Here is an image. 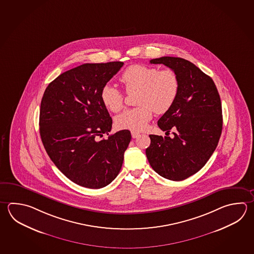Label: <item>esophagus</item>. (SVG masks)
<instances>
[{
    "instance_id": "1",
    "label": "esophagus",
    "mask_w": 254,
    "mask_h": 254,
    "mask_svg": "<svg viewBox=\"0 0 254 254\" xmlns=\"http://www.w3.org/2000/svg\"><path fill=\"white\" fill-rule=\"evenodd\" d=\"M131 134H132L133 138H137L139 135H140V133L136 132V131H131Z\"/></svg>"
}]
</instances>
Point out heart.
Instances as JSON below:
<instances>
[{"mask_svg": "<svg viewBox=\"0 0 254 254\" xmlns=\"http://www.w3.org/2000/svg\"><path fill=\"white\" fill-rule=\"evenodd\" d=\"M120 81L127 93L137 92V108L124 111L116 119V126L122 129L141 130L156 114L171 110L180 91V79L172 69L160 70L158 67L133 64L120 75ZM101 99L103 105L112 112L124 107L125 95L110 84L102 88Z\"/></svg>", "mask_w": 254, "mask_h": 254, "instance_id": "b5f03b06", "label": "heart"}]
</instances>
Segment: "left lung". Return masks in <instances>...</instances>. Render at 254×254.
<instances>
[{
    "mask_svg": "<svg viewBox=\"0 0 254 254\" xmlns=\"http://www.w3.org/2000/svg\"><path fill=\"white\" fill-rule=\"evenodd\" d=\"M150 63L163 64L176 72L180 91L157 122L166 136L150 134L145 153L159 175L180 182L204 167L217 146L223 128L220 96L212 78L188 60L163 57ZM172 129L176 132L170 138Z\"/></svg>",
    "mask_w": 254,
    "mask_h": 254,
    "instance_id": "8db88e82",
    "label": "left lung"
}]
</instances>
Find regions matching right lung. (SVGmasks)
Masks as SVG:
<instances>
[{"label":"right lung","mask_w":254,"mask_h":254,"mask_svg":"<svg viewBox=\"0 0 254 254\" xmlns=\"http://www.w3.org/2000/svg\"><path fill=\"white\" fill-rule=\"evenodd\" d=\"M123 64H83L63 72L44 92L39 112L44 147L61 173L82 187H106L122 167L129 130L100 138L112 127L101 90Z\"/></svg>","instance_id":"right-lung-1"}]
</instances>
